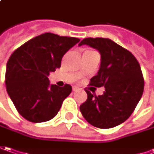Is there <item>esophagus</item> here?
Listing matches in <instances>:
<instances>
[{
    "label": "esophagus",
    "instance_id": "34e87169",
    "mask_svg": "<svg viewBox=\"0 0 154 154\" xmlns=\"http://www.w3.org/2000/svg\"><path fill=\"white\" fill-rule=\"evenodd\" d=\"M72 90H73V91H77V90H78V88L76 87V86H74V87H72Z\"/></svg>",
    "mask_w": 154,
    "mask_h": 154
}]
</instances>
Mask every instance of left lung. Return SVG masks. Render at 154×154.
Here are the masks:
<instances>
[{
	"mask_svg": "<svg viewBox=\"0 0 154 154\" xmlns=\"http://www.w3.org/2000/svg\"><path fill=\"white\" fill-rule=\"evenodd\" d=\"M90 46L101 55L98 74L89 85L105 87L96 96L85 89L88 98L80 111L91 125L100 129L118 126L130 118L144 90V78L140 64L130 51L108 38H85L79 46Z\"/></svg>",
	"mask_w": 154,
	"mask_h": 154,
	"instance_id": "8db88e82",
	"label": "left lung"
}]
</instances>
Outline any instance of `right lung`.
Instances as JSON below:
<instances>
[{
	"mask_svg": "<svg viewBox=\"0 0 154 154\" xmlns=\"http://www.w3.org/2000/svg\"><path fill=\"white\" fill-rule=\"evenodd\" d=\"M80 39L53 33L37 35L10 56L6 70V88L19 113L32 123L55 117L72 86H49L48 76L61 66V60Z\"/></svg>",
	"mask_w": 154,
	"mask_h": 154,
	"instance_id": "1",
	"label": "right lung"
}]
</instances>
